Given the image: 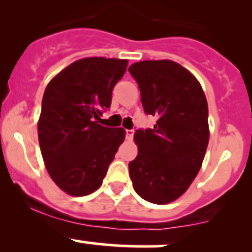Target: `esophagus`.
<instances>
[{
	"label": "esophagus",
	"instance_id": "obj_1",
	"mask_svg": "<svg viewBox=\"0 0 252 252\" xmlns=\"http://www.w3.org/2000/svg\"><path fill=\"white\" fill-rule=\"evenodd\" d=\"M126 136L128 140H131L134 136V129H126Z\"/></svg>",
	"mask_w": 252,
	"mask_h": 252
}]
</instances>
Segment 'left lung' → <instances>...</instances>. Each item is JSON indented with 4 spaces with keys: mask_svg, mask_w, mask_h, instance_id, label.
<instances>
[{
    "mask_svg": "<svg viewBox=\"0 0 252 252\" xmlns=\"http://www.w3.org/2000/svg\"><path fill=\"white\" fill-rule=\"evenodd\" d=\"M128 70L140 89L144 112L157 118L152 129L135 131L139 152L129 162V175L139 196L168 204L201 168L210 138L207 101L196 78L173 61H142Z\"/></svg>",
    "mask_w": 252,
    "mask_h": 252,
    "instance_id": "left-lung-1",
    "label": "left lung"
}]
</instances>
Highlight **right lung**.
<instances>
[{"instance_id":"obj_1","label":"right lung","mask_w":252,"mask_h":252,"mask_svg":"<svg viewBox=\"0 0 252 252\" xmlns=\"http://www.w3.org/2000/svg\"><path fill=\"white\" fill-rule=\"evenodd\" d=\"M128 61L91 57L72 63L48 83L37 131L46 169L53 182L72 196L101 187L119 145L123 128L97 123L110 108L112 90Z\"/></svg>"}]
</instances>
